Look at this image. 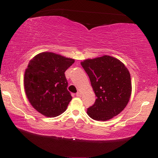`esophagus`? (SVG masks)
Instances as JSON below:
<instances>
[{"mask_svg": "<svg viewBox=\"0 0 158 158\" xmlns=\"http://www.w3.org/2000/svg\"><path fill=\"white\" fill-rule=\"evenodd\" d=\"M76 95L77 96V97H81V92H77V94H76Z\"/></svg>", "mask_w": 158, "mask_h": 158, "instance_id": "34e87169", "label": "esophagus"}]
</instances>
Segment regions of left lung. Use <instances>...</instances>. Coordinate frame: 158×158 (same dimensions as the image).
Instances as JSON below:
<instances>
[{"label": "left lung", "mask_w": 158, "mask_h": 158, "mask_svg": "<svg viewBox=\"0 0 158 158\" xmlns=\"http://www.w3.org/2000/svg\"><path fill=\"white\" fill-rule=\"evenodd\" d=\"M81 66L89 75L95 102L87 114L95 121H105L123 110L132 93L130 74L121 60L111 56L85 59Z\"/></svg>", "instance_id": "obj_1"}]
</instances>
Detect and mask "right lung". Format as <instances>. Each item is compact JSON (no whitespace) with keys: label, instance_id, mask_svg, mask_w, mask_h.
<instances>
[{"label":"right lung","instance_id":"obj_1","mask_svg":"<svg viewBox=\"0 0 158 158\" xmlns=\"http://www.w3.org/2000/svg\"><path fill=\"white\" fill-rule=\"evenodd\" d=\"M74 59L53 52H42L29 61L24 73V89L29 102L39 113L56 117L72 100L65 72Z\"/></svg>","mask_w":158,"mask_h":158}]
</instances>
